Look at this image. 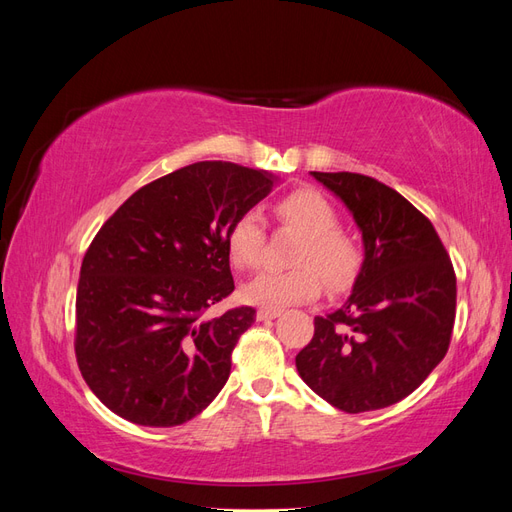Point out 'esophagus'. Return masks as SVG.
I'll return each mask as SVG.
<instances>
[{"instance_id": "1", "label": "esophagus", "mask_w": 512, "mask_h": 512, "mask_svg": "<svg viewBox=\"0 0 512 512\" xmlns=\"http://www.w3.org/2000/svg\"><path fill=\"white\" fill-rule=\"evenodd\" d=\"M282 314V309H269V307H262L256 312V318L258 320H273Z\"/></svg>"}]
</instances>
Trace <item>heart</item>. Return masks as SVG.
Returning a JSON list of instances; mask_svg holds the SVG:
<instances>
[{"instance_id":"1","label":"heart","mask_w":512,"mask_h":512,"mask_svg":"<svg viewBox=\"0 0 512 512\" xmlns=\"http://www.w3.org/2000/svg\"><path fill=\"white\" fill-rule=\"evenodd\" d=\"M275 218L284 228L299 232L301 241L292 262L297 269L267 271L243 286V299L252 305L280 309L316 299L322 280L331 290L352 284L361 267V250L339 226L335 207L320 192L292 190L275 203ZM267 230L260 213H239L226 232L230 262L239 271H252L265 252Z\"/></svg>"}]
</instances>
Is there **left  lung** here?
Wrapping results in <instances>:
<instances>
[{
  "label": "left lung",
  "instance_id": "8db88e82",
  "mask_svg": "<svg viewBox=\"0 0 512 512\" xmlns=\"http://www.w3.org/2000/svg\"><path fill=\"white\" fill-rule=\"evenodd\" d=\"M352 213L365 258L346 303L314 318L299 354L303 382L348 414L408 397L444 359L457 305L453 262L436 228L389 185L359 173H312Z\"/></svg>",
  "mask_w": 512,
  "mask_h": 512
}]
</instances>
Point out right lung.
<instances>
[{"label": "right lung", "instance_id": "obj_1", "mask_svg": "<svg viewBox=\"0 0 512 512\" xmlns=\"http://www.w3.org/2000/svg\"><path fill=\"white\" fill-rule=\"evenodd\" d=\"M273 183L267 170L196 162L143 185L98 230L76 290L74 352L108 410L175 427L218 397L256 320L254 307L207 316L235 290L226 232Z\"/></svg>", "mask_w": 512, "mask_h": 512}]
</instances>
